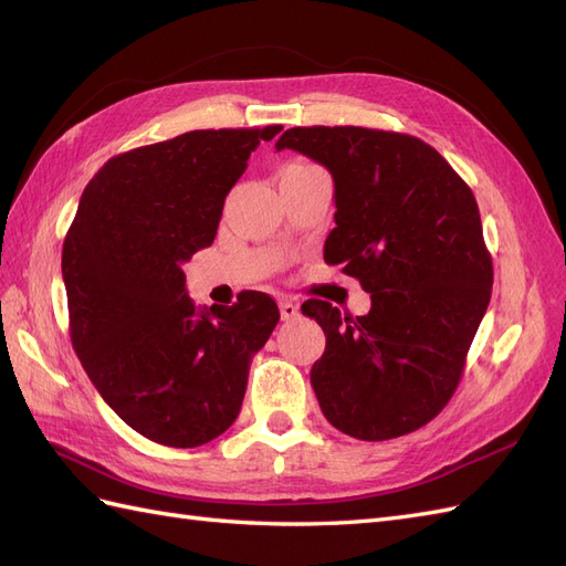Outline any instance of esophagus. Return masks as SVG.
Listing matches in <instances>:
<instances>
[{
    "instance_id": "34e87169",
    "label": "esophagus",
    "mask_w": 566,
    "mask_h": 566,
    "mask_svg": "<svg viewBox=\"0 0 566 566\" xmlns=\"http://www.w3.org/2000/svg\"><path fill=\"white\" fill-rule=\"evenodd\" d=\"M279 306H281V318H283V321H293V318L300 316V304H297L295 297L283 295V297L279 300Z\"/></svg>"
}]
</instances>
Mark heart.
<instances>
[{
  "label": "heart",
  "instance_id": "obj_1",
  "mask_svg": "<svg viewBox=\"0 0 566 566\" xmlns=\"http://www.w3.org/2000/svg\"><path fill=\"white\" fill-rule=\"evenodd\" d=\"M295 165H302V163H295Z\"/></svg>",
  "mask_w": 566,
  "mask_h": 566
}]
</instances>
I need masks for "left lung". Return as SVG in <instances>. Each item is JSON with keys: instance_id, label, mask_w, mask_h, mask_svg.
<instances>
[{"instance_id": "8db88e82", "label": "left lung", "mask_w": 566, "mask_h": 566, "mask_svg": "<svg viewBox=\"0 0 566 566\" xmlns=\"http://www.w3.org/2000/svg\"><path fill=\"white\" fill-rule=\"evenodd\" d=\"M293 148L328 167L335 229L323 260L370 293L366 316L306 300L325 333L312 368L323 416L354 439L416 432L449 403L491 300L493 264L470 186L416 136L293 127Z\"/></svg>"}]
</instances>
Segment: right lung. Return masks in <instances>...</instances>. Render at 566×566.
<instances>
[{"label":"right lung","mask_w":566,"mask_h":566,"mask_svg":"<svg viewBox=\"0 0 566 566\" xmlns=\"http://www.w3.org/2000/svg\"><path fill=\"white\" fill-rule=\"evenodd\" d=\"M283 127L196 129L111 158L63 241L71 339L92 385L132 430L202 447L241 413L252 356L281 318L248 290L196 310L181 264L212 245L250 153Z\"/></svg>","instance_id":"1"}]
</instances>
